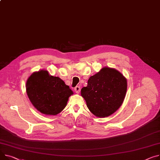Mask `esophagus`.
<instances>
[{
  "label": "esophagus",
  "instance_id": "obj_1",
  "mask_svg": "<svg viewBox=\"0 0 160 160\" xmlns=\"http://www.w3.org/2000/svg\"><path fill=\"white\" fill-rule=\"evenodd\" d=\"M74 91L76 92V93H79L80 92V86H76L74 88Z\"/></svg>",
  "mask_w": 160,
  "mask_h": 160
}]
</instances>
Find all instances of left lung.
<instances>
[{"label": "left lung", "mask_w": 160, "mask_h": 160, "mask_svg": "<svg viewBox=\"0 0 160 160\" xmlns=\"http://www.w3.org/2000/svg\"><path fill=\"white\" fill-rule=\"evenodd\" d=\"M127 87V80L122 73L112 68H103L89 78L87 87L81 89V95L93 114L105 118L120 108Z\"/></svg>", "instance_id": "obj_1"}]
</instances>
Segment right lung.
<instances>
[{"label": "right lung", "instance_id": "right-lung-1", "mask_svg": "<svg viewBox=\"0 0 160 160\" xmlns=\"http://www.w3.org/2000/svg\"><path fill=\"white\" fill-rule=\"evenodd\" d=\"M26 92L34 107L47 115H57L67 105L72 91L59 77L47 71L33 72L26 82Z\"/></svg>", "mask_w": 160, "mask_h": 160}]
</instances>
